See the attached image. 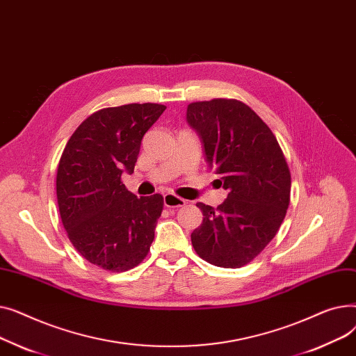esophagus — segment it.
<instances>
[{"label": "esophagus", "instance_id": "1", "mask_svg": "<svg viewBox=\"0 0 356 356\" xmlns=\"http://www.w3.org/2000/svg\"><path fill=\"white\" fill-rule=\"evenodd\" d=\"M186 203H188V200L179 197L175 193H165L164 195V207L165 208H180V207H184Z\"/></svg>", "mask_w": 356, "mask_h": 356}]
</instances>
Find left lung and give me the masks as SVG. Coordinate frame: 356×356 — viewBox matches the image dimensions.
Masks as SVG:
<instances>
[{
  "mask_svg": "<svg viewBox=\"0 0 356 356\" xmlns=\"http://www.w3.org/2000/svg\"><path fill=\"white\" fill-rule=\"evenodd\" d=\"M188 122L228 191L216 209L196 203L203 220L192 245L212 266L244 267L270 244L287 213L291 175L284 153L270 127L236 99L192 102Z\"/></svg>",
  "mask_w": 356,
  "mask_h": 356,
  "instance_id": "8db88e82",
  "label": "left lung"
}]
</instances>
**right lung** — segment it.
Listing matches in <instances>:
<instances>
[{
    "label": "right lung",
    "mask_w": 356,
    "mask_h": 356,
    "mask_svg": "<svg viewBox=\"0 0 356 356\" xmlns=\"http://www.w3.org/2000/svg\"><path fill=\"white\" fill-rule=\"evenodd\" d=\"M164 109L149 102L99 109L62 153L56 176L62 223L76 251L106 271L137 267L154 239L163 196L137 197L121 176L134 172L141 140Z\"/></svg>",
    "instance_id": "right-lung-1"
}]
</instances>
